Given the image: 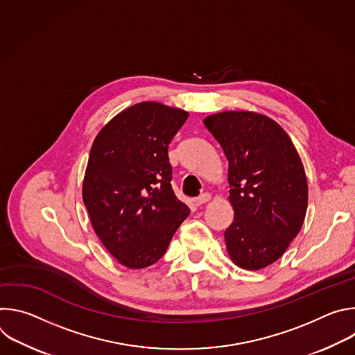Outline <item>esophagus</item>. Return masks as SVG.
<instances>
[{
	"instance_id": "esophagus-1",
	"label": "esophagus",
	"mask_w": 355,
	"mask_h": 355,
	"mask_svg": "<svg viewBox=\"0 0 355 355\" xmlns=\"http://www.w3.org/2000/svg\"><path fill=\"white\" fill-rule=\"evenodd\" d=\"M209 200H211V193H208V192L202 193V195H199L198 198H195V199H193V202H195V205H196V207L204 205V204H207V202H209Z\"/></svg>"
}]
</instances>
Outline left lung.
Masks as SVG:
<instances>
[{"instance_id": "1", "label": "left lung", "mask_w": 355, "mask_h": 355, "mask_svg": "<svg viewBox=\"0 0 355 355\" xmlns=\"http://www.w3.org/2000/svg\"><path fill=\"white\" fill-rule=\"evenodd\" d=\"M229 162L234 219L225 232L227 254L248 271L282 257L308 209V180L288 133L252 111H223L204 119Z\"/></svg>"}]
</instances>
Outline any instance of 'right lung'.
<instances>
[{
	"instance_id": "add662e5",
	"label": "right lung",
	"mask_w": 355,
	"mask_h": 355,
	"mask_svg": "<svg viewBox=\"0 0 355 355\" xmlns=\"http://www.w3.org/2000/svg\"><path fill=\"white\" fill-rule=\"evenodd\" d=\"M188 112L144 101L96 135L83 181L94 232L122 266L157 263L189 215L171 188L168 144Z\"/></svg>"
}]
</instances>
